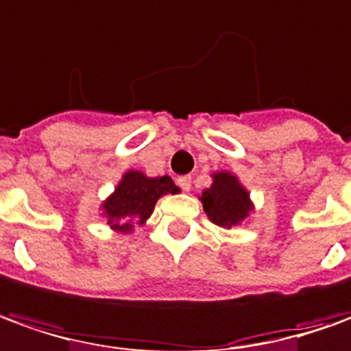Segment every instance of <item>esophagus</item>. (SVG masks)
I'll return each mask as SVG.
<instances>
[{"label":"esophagus","instance_id":"34e87169","mask_svg":"<svg viewBox=\"0 0 351 351\" xmlns=\"http://www.w3.org/2000/svg\"><path fill=\"white\" fill-rule=\"evenodd\" d=\"M178 185H180L181 189L185 191V193H189V191H191V178H189V176H181V178H178Z\"/></svg>","mask_w":351,"mask_h":351}]
</instances>
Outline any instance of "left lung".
<instances>
[{
  "mask_svg": "<svg viewBox=\"0 0 351 351\" xmlns=\"http://www.w3.org/2000/svg\"><path fill=\"white\" fill-rule=\"evenodd\" d=\"M208 219L223 229L241 226L254 212L250 191L233 171H214L212 185L199 195Z\"/></svg>",
  "mask_w": 351,
  "mask_h": 351,
  "instance_id": "1",
  "label": "left lung"
}]
</instances>
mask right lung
<instances>
[{"instance_id": "right-lung-1", "label": "right lung", "mask_w": 351, "mask_h": 351, "mask_svg": "<svg viewBox=\"0 0 351 351\" xmlns=\"http://www.w3.org/2000/svg\"><path fill=\"white\" fill-rule=\"evenodd\" d=\"M176 193H180V187L170 176L149 178L141 170H128L114 191L101 202V217H105L106 226H110L112 231L130 235L135 227L147 223L158 199Z\"/></svg>"}]
</instances>
